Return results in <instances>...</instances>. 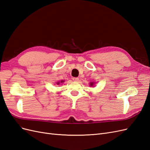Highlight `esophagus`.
<instances>
[{
	"label": "esophagus",
	"mask_w": 150,
	"mask_h": 150,
	"mask_svg": "<svg viewBox=\"0 0 150 150\" xmlns=\"http://www.w3.org/2000/svg\"><path fill=\"white\" fill-rule=\"evenodd\" d=\"M73 80L74 81L77 82V81H79V78H78V77H73Z\"/></svg>",
	"instance_id": "esophagus-1"
}]
</instances>
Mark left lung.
<instances>
[{"label":"left lung","mask_w":150,"mask_h":150,"mask_svg":"<svg viewBox=\"0 0 150 150\" xmlns=\"http://www.w3.org/2000/svg\"><path fill=\"white\" fill-rule=\"evenodd\" d=\"M94 82H90V86H91V87H92L93 86H94Z\"/></svg>","instance_id":"8db88e82"}]
</instances>
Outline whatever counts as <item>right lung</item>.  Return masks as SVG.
Returning a JSON list of instances; mask_svg holds the SVG:
<instances>
[{
	"label": "right lung",
	"instance_id": "right-lung-1",
	"mask_svg": "<svg viewBox=\"0 0 150 150\" xmlns=\"http://www.w3.org/2000/svg\"><path fill=\"white\" fill-rule=\"evenodd\" d=\"M64 82V81H61V82H60V81H58V82H56V84H57L58 85H59V84H60V82H61V83H62V82Z\"/></svg>",
	"mask_w": 150,
	"mask_h": 150
}]
</instances>
